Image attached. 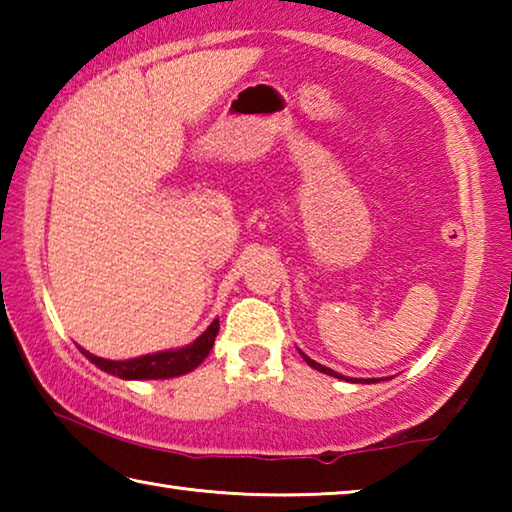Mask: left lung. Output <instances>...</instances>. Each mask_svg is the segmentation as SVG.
I'll return each mask as SVG.
<instances>
[{
	"label": "left lung",
	"mask_w": 512,
	"mask_h": 512,
	"mask_svg": "<svg viewBox=\"0 0 512 512\" xmlns=\"http://www.w3.org/2000/svg\"><path fill=\"white\" fill-rule=\"evenodd\" d=\"M302 354V359H305L311 368L314 370H318V372H323V375H329V377H336V379H345V381H352V384H377L379 379H354V377H343V375H339V372L336 370H332V368H327V366H320L318 361H314V359H309L305 352H300Z\"/></svg>",
	"instance_id": "left-lung-1"
}]
</instances>
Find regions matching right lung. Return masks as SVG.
<instances>
[{"mask_svg":"<svg viewBox=\"0 0 512 512\" xmlns=\"http://www.w3.org/2000/svg\"><path fill=\"white\" fill-rule=\"evenodd\" d=\"M216 334H219V318H214L210 327H207L196 341L176 350L142 354V357L124 359V361L101 359L88 350L83 348L79 350L85 354V359H90L94 363V366L119 379H171V377L187 375V372H192L194 368L201 366L203 359L212 350Z\"/></svg>","mask_w":512,"mask_h":512,"instance_id":"right-lung-1","label":"right lung"}]
</instances>
